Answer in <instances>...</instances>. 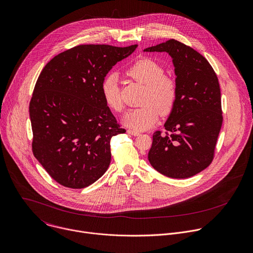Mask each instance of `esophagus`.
<instances>
[{"label":"esophagus","instance_id":"obj_1","mask_svg":"<svg viewBox=\"0 0 253 253\" xmlns=\"http://www.w3.org/2000/svg\"><path fill=\"white\" fill-rule=\"evenodd\" d=\"M127 133L130 134V135H133V136H139L140 133L138 131H135V130H131V129H128L127 130Z\"/></svg>","mask_w":253,"mask_h":253}]
</instances>
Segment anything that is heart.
<instances>
[{
  "label": "heart",
  "mask_w": 253,
  "mask_h": 253,
  "mask_svg": "<svg viewBox=\"0 0 253 253\" xmlns=\"http://www.w3.org/2000/svg\"><path fill=\"white\" fill-rule=\"evenodd\" d=\"M127 74L134 80L144 84L141 98L142 106L128 110L122 121L127 127L142 131L152 127L162 115L170 114L176 104L178 86L174 78L165 75V68L157 61L145 57L136 60ZM101 93L106 105L113 111L120 112L123 102L116 73L106 75L101 82Z\"/></svg>",
  "instance_id": "1"
}]
</instances>
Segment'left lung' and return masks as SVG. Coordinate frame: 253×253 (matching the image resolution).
<instances>
[{
    "mask_svg": "<svg viewBox=\"0 0 253 253\" xmlns=\"http://www.w3.org/2000/svg\"><path fill=\"white\" fill-rule=\"evenodd\" d=\"M144 51L169 53L178 86L175 107L164 125L167 132L154 133L148 160L164 176L193 177L211 165L222 124L217 76L201 53L176 40Z\"/></svg>",
    "mask_w": 253,
    "mask_h": 253,
    "instance_id": "left-lung-1",
    "label": "left lung"
}]
</instances>
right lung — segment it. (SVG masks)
Instances as JSON below:
<instances>
[{
	"label": "right lung",
	"mask_w": 253,
	"mask_h": 253,
	"mask_svg": "<svg viewBox=\"0 0 253 253\" xmlns=\"http://www.w3.org/2000/svg\"><path fill=\"white\" fill-rule=\"evenodd\" d=\"M137 44H81L42 70L30 102L33 153L58 184L83 189L107 171L110 140L125 133L106 105L101 82Z\"/></svg>",
	"instance_id": "add662e5"
}]
</instances>
